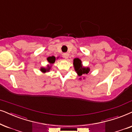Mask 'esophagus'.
<instances>
[{
	"instance_id": "34e87169",
	"label": "esophagus",
	"mask_w": 132,
	"mask_h": 132,
	"mask_svg": "<svg viewBox=\"0 0 132 132\" xmlns=\"http://www.w3.org/2000/svg\"><path fill=\"white\" fill-rule=\"evenodd\" d=\"M63 56H64V57L65 58V59H67L68 56H69V54L67 53H65L63 54Z\"/></svg>"
}]
</instances>
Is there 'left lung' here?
Wrapping results in <instances>:
<instances>
[{
    "mask_svg": "<svg viewBox=\"0 0 132 132\" xmlns=\"http://www.w3.org/2000/svg\"><path fill=\"white\" fill-rule=\"evenodd\" d=\"M73 64L75 70L79 76H81L83 74H87L90 71V68L82 67L81 65V61L78 58H75L73 61Z\"/></svg>",
    "mask_w": 132,
    "mask_h": 132,
    "instance_id": "obj_1",
    "label": "left lung"
}]
</instances>
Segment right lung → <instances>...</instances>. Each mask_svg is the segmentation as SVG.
I'll return each mask as SVG.
<instances>
[{
	"label": "right lung",
	"mask_w": 132,
	"mask_h": 132,
	"mask_svg": "<svg viewBox=\"0 0 132 132\" xmlns=\"http://www.w3.org/2000/svg\"><path fill=\"white\" fill-rule=\"evenodd\" d=\"M55 60H56V57H54V56H51V57H49L47 58V61H48L49 63H50V64H53V63L55 62ZM50 68V67H49L48 69H46V68H42L40 69V70L42 71V72H46L47 71H48Z\"/></svg>",
	"instance_id": "right-lung-1"
}]
</instances>
